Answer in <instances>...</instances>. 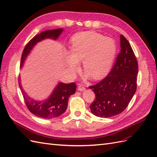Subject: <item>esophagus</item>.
Here are the masks:
<instances>
[{"label": "esophagus", "instance_id": "obj_1", "mask_svg": "<svg viewBox=\"0 0 157 157\" xmlns=\"http://www.w3.org/2000/svg\"><path fill=\"white\" fill-rule=\"evenodd\" d=\"M78 91H84L85 90V87H84L83 85H82V84H79V85L78 86Z\"/></svg>", "mask_w": 157, "mask_h": 157}]
</instances>
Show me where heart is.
<instances>
[{"instance_id": "heart-1", "label": "heart", "mask_w": 157, "mask_h": 157, "mask_svg": "<svg viewBox=\"0 0 157 157\" xmlns=\"http://www.w3.org/2000/svg\"><path fill=\"white\" fill-rule=\"evenodd\" d=\"M115 40L94 31L82 32L75 34L70 41V52L64 54L66 65L72 74L79 70L82 62L83 70L95 79L109 73L117 53Z\"/></svg>"}]
</instances>
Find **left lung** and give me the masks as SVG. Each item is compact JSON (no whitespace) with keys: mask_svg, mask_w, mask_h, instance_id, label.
Returning <instances> with one entry per match:
<instances>
[{"mask_svg":"<svg viewBox=\"0 0 157 157\" xmlns=\"http://www.w3.org/2000/svg\"><path fill=\"white\" fill-rule=\"evenodd\" d=\"M121 52L110 73L102 81L89 87L95 98L90 105L97 117L107 118L123 112L136 90L138 62L128 40L120 36Z\"/></svg>","mask_w":157,"mask_h":157,"instance_id":"obj_1","label":"left lung"}]
</instances>
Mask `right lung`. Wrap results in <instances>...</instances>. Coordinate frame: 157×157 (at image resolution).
I'll return each instance as SVG.
<instances>
[{
	"label": "right lung",
	"instance_id": "obj_1",
	"mask_svg": "<svg viewBox=\"0 0 157 157\" xmlns=\"http://www.w3.org/2000/svg\"><path fill=\"white\" fill-rule=\"evenodd\" d=\"M62 31L63 29L44 31L32 38L23 50L20 66L21 67L24 65L26 57L36 44L46 38L56 40ZM18 84L28 109L33 114L43 119L54 118L63 113L67 107L70 96L75 94L76 90V85L74 82L70 83L59 82L48 99L44 101H36L30 98L22 89L20 81V76Z\"/></svg>",
	"mask_w": 157,
	"mask_h": 157
}]
</instances>
